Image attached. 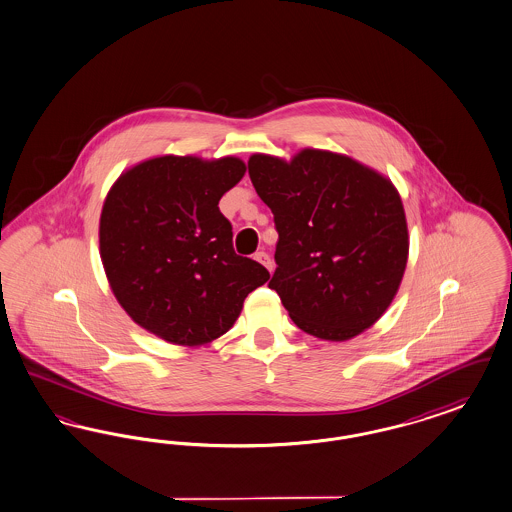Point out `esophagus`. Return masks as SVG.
Segmentation results:
<instances>
[{
	"mask_svg": "<svg viewBox=\"0 0 512 512\" xmlns=\"http://www.w3.org/2000/svg\"><path fill=\"white\" fill-rule=\"evenodd\" d=\"M255 259H257L261 265H265L266 268L272 272V259L268 257V253H266V251H257V253H255Z\"/></svg>",
	"mask_w": 512,
	"mask_h": 512,
	"instance_id": "obj_1",
	"label": "esophagus"
}]
</instances>
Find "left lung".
Segmentation results:
<instances>
[{
	"mask_svg": "<svg viewBox=\"0 0 512 512\" xmlns=\"http://www.w3.org/2000/svg\"><path fill=\"white\" fill-rule=\"evenodd\" d=\"M278 232L274 289L310 335L347 341L389 308L408 263L404 205L390 181L347 156L307 148L289 164L247 162Z\"/></svg>",
	"mask_w": 512,
	"mask_h": 512,
	"instance_id": "8db88e82",
	"label": "left lung"
}]
</instances>
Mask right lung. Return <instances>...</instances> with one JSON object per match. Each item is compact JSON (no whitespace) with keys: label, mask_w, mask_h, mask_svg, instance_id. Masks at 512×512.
<instances>
[{"label":"right lung","mask_w":512,"mask_h":512,"mask_svg":"<svg viewBox=\"0 0 512 512\" xmlns=\"http://www.w3.org/2000/svg\"><path fill=\"white\" fill-rule=\"evenodd\" d=\"M244 173L238 158L162 156L123 173L106 196L99 242L110 287L139 326L169 343L221 337L270 278L234 251L219 209Z\"/></svg>","instance_id":"obj_1"}]
</instances>
